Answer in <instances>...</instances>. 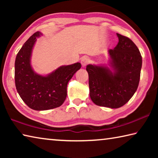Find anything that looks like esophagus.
<instances>
[{
    "label": "esophagus",
    "instance_id": "34e87169",
    "mask_svg": "<svg viewBox=\"0 0 158 158\" xmlns=\"http://www.w3.org/2000/svg\"><path fill=\"white\" fill-rule=\"evenodd\" d=\"M81 63L83 67L86 66V65L89 63V58L87 57H83L81 59Z\"/></svg>",
    "mask_w": 158,
    "mask_h": 158
}]
</instances>
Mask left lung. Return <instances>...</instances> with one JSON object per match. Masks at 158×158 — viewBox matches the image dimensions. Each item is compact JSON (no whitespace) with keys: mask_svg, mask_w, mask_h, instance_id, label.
I'll list each match as a JSON object with an SVG mask.
<instances>
[{"mask_svg":"<svg viewBox=\"0 0 158 158\" xmlns=\"http://www.w3.org/2000/svg\"><path fill=\"white\" fill-rule=\"evenodd\" d=\"M118 43L108 51L109 67L86 66L90 97L96 105L111 109L125 105L137 90L142 58L139 50L128 37L117 33Z\"/></svg>","mask_w":158,"mask_h":158,"instance_id":"left-lung-1","label":"left lung"}]
</instances>
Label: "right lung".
<instances>
[{
	"label": "right lung",
	"instance_id": "right-lung-1",
	"mask_svg": "<svg viewBox=\"0 0 158 158\" xmlns=\"http://www.w3.org/2000/svg\"><path fill=\"white\" fill-rule=\"evenodd\" d=\"M37 31L30 37L18 52L15 64V85L22 100L32 109L48 110L63 105L67 97L68 81L81 68L80 63L62 65L46 76L35 73L31 64Z\"/></svg>",
	"mask_w": 158,
	"mask_h": 158
}]
</instances>
